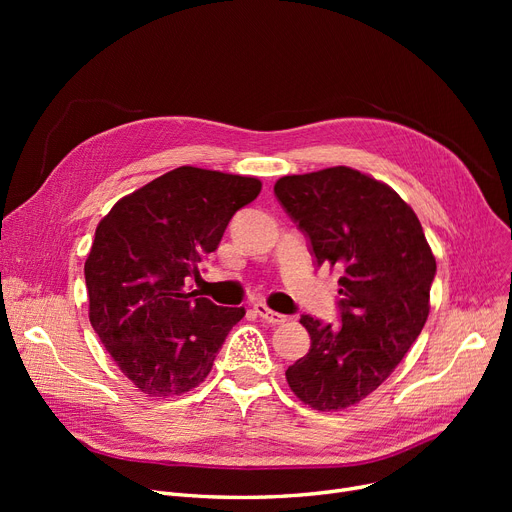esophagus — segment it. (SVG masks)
I'll return each mask as SVG.
<instances>
[{
    "label": "esophagus",
    "instance_id": "34e87169",
    "mask_svg": "<svg viewBox=\"0 0 512 512\" xmlns=\"http://www.w3.org/2000/svg\"><path fill=\"white\" fill-rule=\"evenodd\" d=\"M255 313L261 317V319H265L267 324H284L286 321V315H282V313H278V311H272L270 307H267L265 303H255Z\"/></svg>",
    "mask_w": 512,
    "mask_h": 512
}]
</instances>
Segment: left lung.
<instances>
[{"label": "left lung", "mask_w": 512, "mask_h": 512, "mask_svg": "<svg viewBox=\"0 0 512 512\" xmlns=\"http://www.w3.org/2000/svg\"><path fill=\"white\" fill-rule=\"evenodd\" d=\"M274 193L309 238L315 263L342 272L340 326L301 317L311 348L286 369V382L315 411L346 409L382 386L419 338L436 257L415 211L359 170L284 176Z\"/></svg>", "instance_id": "obj_1"}]
</instances>
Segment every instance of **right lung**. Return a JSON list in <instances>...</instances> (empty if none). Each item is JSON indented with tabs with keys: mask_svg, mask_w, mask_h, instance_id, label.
I'll return each mask as SVG.
<instances>
[{
	"mask_svg": "<svg viewBox=\"0 0 512 512\" xmlns=\"http://www.w3.org/2000/svg\"><path fill=\"white\" fill-rule=\"evenodd\" d=\"M249 176L176 168L122 197L85 261L89 319L120 371L147 396H180L213 367L245 307H220L186 280L218 249L232 215L257 199Z\"/></svg>",
	"mask_w": 512,
	"mask_h": 512,
	"instance_id": "obj_1",
	"label": "right lung"
}]
</instances>
